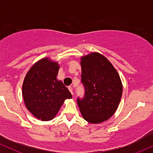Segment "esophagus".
<instances>
[{
  "label": "esophagus",
  "instance_id": "esophagus-1",
  "mask_svg": "<svg viewBox=\"0 0 153 153\" xmlns=\"http://www.w3.org/2000/svg\"><path fill=\"white\" fill-rule=\"evenodd\" d=\"M68 89H69V91H70V92H71V94H72V95H73V88H72V87H71V86H70V87H68Z\"/></svg>",
  "mask_w": 153,
  "mask_h": 153
}]
</instances>
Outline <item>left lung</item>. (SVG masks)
Returning a JSON list of instances; mask_svg holds the SVG:
<instances>
[{
  "mask_svg": "<svg viewBox=\"0 0 153 153\" xmlns=\"http://www.w3.org/2000/svg\"><path fill=\"white\" fill-rule=\"evenodd\" d=\"M84 99H78L82 117L88 122L99 124L116 112L122 96L123 85L118 72L103 54L94 52L80 57Z\"/></svg>",
  "mask_w": 153,
  "mask_h": 153,
  "instance_id": "1",
  "label": "left lung"
}]
</instances>
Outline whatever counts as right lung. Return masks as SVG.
<instances>
[{"instance_id": "obj_1", "label": "right lung", "mask_w": 153, "mask_h": 153, "mask_svg": "<svg viewBox=\"0 0 153 153\" xmlns=\"http://www.w3.org/2000/svg\"><path fill=\"white\" fill-rule=\"evenodd\" d=\"M59 65L46 57L29 68L24 77L22 96L28 111L39 120L53 119L66 99L72 95L57 79Z\"/></svg>"}]
</instances>
